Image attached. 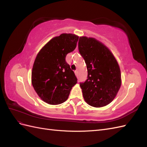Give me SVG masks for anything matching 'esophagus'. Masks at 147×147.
<instances>
[{"instance_id": "obj_1", "label": "esophagus", "mask_w": 147, "mask_h": 147, "mask_svg": "<svg viewBox=\"0 0 147 147\" xmlns=\"http://www.w3.org/2000/svg\"><path fill=\"white\" fill-rule=\"evenodd\" d=\"M74 72H75V75H76V76H77V70H75Z\"/></svg>"}]
</instances>
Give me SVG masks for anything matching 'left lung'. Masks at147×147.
Segmentation results:
<instances>
[{
    "mask_svg": "<svg viewBox=\"0 0 147 147\" xmlns=\"http://www.w3.org/2000/svg\"><path fill=\"white\" fill-rule=\"evenodd\" d=\"M78 50L88 70V79L80 84L84 100L94 107L107 105L121 85L117 60L109 48L95 38L80 37Z\"/></svg>",
    "mask_w": 147,
    "mask_h": 147,
    "instance_id": "left-lung-1",
    "label": "left lung"
}]
</instances>
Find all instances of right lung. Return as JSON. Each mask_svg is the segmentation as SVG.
<instances>
[{
    "instance_id": "add662e5",
    "label": "right lung",
    "mask_w": 147,
    "mask_h": 147,
    "mask_svg": "<svg viewBox=\"0 0 147 147\" xmlns=\"http://www.w3.org/2000/svg\"><path fill=\"white\" fill-rule=\"evenodd\" d=\"M78 38L75 34L66 33L53 37L35 57L31 82L40 98L48 104L58 105L66 101L77 83L65 57L76 48Z\"/></svg>"
}]
</instances>
